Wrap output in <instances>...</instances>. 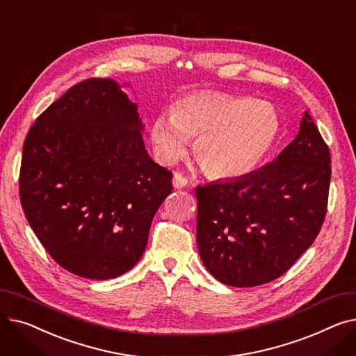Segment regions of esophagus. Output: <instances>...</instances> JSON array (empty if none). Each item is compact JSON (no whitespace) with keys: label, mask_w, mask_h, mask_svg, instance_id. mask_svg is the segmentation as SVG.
<instances>
[{"label":"esophagus","mask_w":356,"mask_h":356,"mask_svg":"<svg viewBox=\"0 0 356 356\" xmlns=\"http://www.w3.org/2000/svg\"><path fill=\"white\" fill-rule=\"evenodd\" d=\"M173 186L176 189H183L188 186V179H186L183 175L180 173H175V177H173Z\"/></svg>","instance_id":"1"}]
</instances>
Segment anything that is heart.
I'll return each instance as SVG.
<instances>
[{
    "instance_id": "obj_1",
    "label": "heart",
    "mask_w": 356,
    "mask_h": 356,
    "mask_svg": "<svg viewBox=\"0 0 356 356\" xmlns=\"http://www.w3.org/2000/svg\"><path fill=\"white\" fill-rule=\"evenodd\" d=\"M280 129L282 120L273 104L208 92L176 101L172 115L154 118L149 136L164 164L177 161L189 138H196L193 152L204 172L216 179H238L264 160Z\"/></svg>"
}]
</instances>
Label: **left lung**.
<instances>
[{
    "label": "left lung",
    "instance_id": "obj_1",
    "mask_svg": "<svg viewBox=\"0 0 356 356\" xmlns=\"http://www.w3.org/2000/svg\"><path fill=\"white\" fill-rule=\"evenodd\" d=\"M330 153L309 112L278 157L244 177L197 186V248L220 283L283 275L313 244L327 211Z\"/></svg>",
    "mask_w": 356,
    "mask_h": 356
}]
</instances>
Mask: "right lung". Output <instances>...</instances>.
<instances>
[{"instance_id":"right-lung-1","label":"right lung","mask_w":356,"mask_h":356,"mask_svg":"<svg viewBox=\"0 0 356 356\" xmlns=\"http://www.w3.org/2000/svg\"><path fill=\"white\" fill-rule=\"evenodd\" d=\"M137 104L112 79L72 86L31 125L20 199L49 255L72 274L115 278L141 258L173 173L144 147Z\"/></svg>"}]
</instances>
